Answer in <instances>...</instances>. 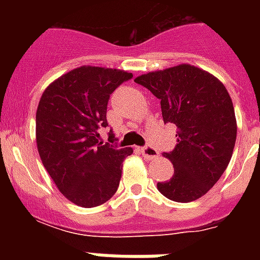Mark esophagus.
Here are the masks:
<instances>
[{
	"label": "esophagus",
	"instance_id": "obj_1",
	"mask_svg": "<svg viewBox=\"0 0 260 260\" xmlns=\"http://www.w3.org/2000/svg\"><path fill=\"white\" fill-rule=\"evenodd\" d=\"M142 154L144 155V158L146 159H155L158 156V151L155 150L154 147L146 146L142 148Z\"/></svg>",
	"mask_w": 260,
	"mask_h": 260
}]
</instances>
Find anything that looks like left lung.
Segmentation results:
<instances>
[{
  "instance_id": "8db88e82",
  "label": "left lung",
  "mask_w": 260,
  "mask_h": 260,
  "mask_svg": "<svg viewBox=\"0 0 260 260\" xmlns=\"http://www.w3.org/2000/svg\"><path fill=\"white\" fill-rule=\"evenodd\" d=\"M160 100L165 122L177 125V146L165 156L174 175L158 182L169 200L190 202L206 194L228 167L236 142V117L230 93L209 73L179 64L135 78Z\"/></svg>"
}]
</instances>
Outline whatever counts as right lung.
<instances>
[{"instance_id":"1","label":"right lung","mask_w":260,"mask_h":260,"mask_svg":"<svg viewBox=\"0 0 260 260\" xmlns=\"http://www.w3.org/2000/svg\"><path fill=\"white\" fill-rule=\"evenodd\" d=\"M134 75L105 67L69 71L43 93L36 112V143L60 193L82 208L102 205L117 191L122 162L134 150L100 142L108 126L110 94ZM113 143L114 135L109 132Z\"/></svg>"}]
</instances>
